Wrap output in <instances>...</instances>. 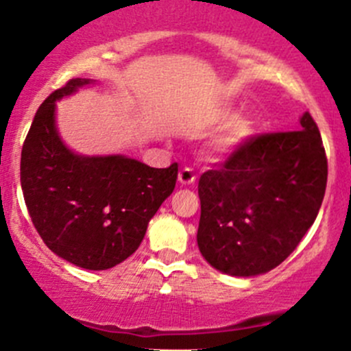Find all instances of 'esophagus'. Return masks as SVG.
I'll return each instance as SVG.
<instances>
[{
	"label": "esophagus",
	"mask_w": 351,
	"mask_h": 351,
	"mask_svg": "<svg viewBox=\"0 0 351 351\" xmlns=\"http://www.w3.org/2000/svg\"><path fill=\"white\" fill-rule=\"evenodd\" d=\"M178 182L182 183V185H192V183L195 182V173H194V169L183 168L182 171L178 173Z\"/></svg>",
	"instance_id": "esophagus-1"
}]
</instances>
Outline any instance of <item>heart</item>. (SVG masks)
<instances>
[{
    "mask_svg": "<svg viewBox=\"0 0 351 351\" xmlns=\"http://www.w3.org/2000/svg\"><path fill=\"white\" fill-rule=\"evenodd\" d=\"M235 114L230 110H218L209 117V126L227 127L218 133L215 138L211 140L208 149V159L213 162H220V160L227 159L232 154L241 150L245 143L250 142L254 136V124L250 119H233Z\"/></svg>",
    "mask_w": 351,
    "mask_h": 351,
    "instance_id": "b5f03b06",
    "label": "heart"
}]
</instances>
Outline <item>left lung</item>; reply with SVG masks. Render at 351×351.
Instances as JSON below:
<instances>
[{"label": "left lung", "mask_w": 351, "mask_h": 351, "mask_svg": "<svg viewBox=\"0 0 351 351\" xmlns=\"http://www.w3.org/2000/svg\"><path fill=\"white\" fill-rule=\"evenodd\" d=\"M301 128L251 138L199 180L197 245L216 270L234 277L282 263L315 221L327 157L308 112Z\"/></svg>", "instance_id": "1"}]
</instances>
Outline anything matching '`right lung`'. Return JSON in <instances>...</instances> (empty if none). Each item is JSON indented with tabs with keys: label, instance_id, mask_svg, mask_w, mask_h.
<instances>
[{
	"label": "right lung",
	"instance_id": "1",
	"mask_svg": "<svg viewBox=\"0 0 351 351\" xmlns=\"http://www.w3.org/2000/svg\"><path fill=\"white\" fill-rule=\"evenodd\" d=\"M76 77L36 112L21 157V185L36 230L57 256L107 270L138 250L150 218L175 191L178 165L150 168L121 154L81 156L57 130V101L88 86Z\"/></svg>",
	"mask_w": 351,
	"mask_h": 351
}]
</instances>
